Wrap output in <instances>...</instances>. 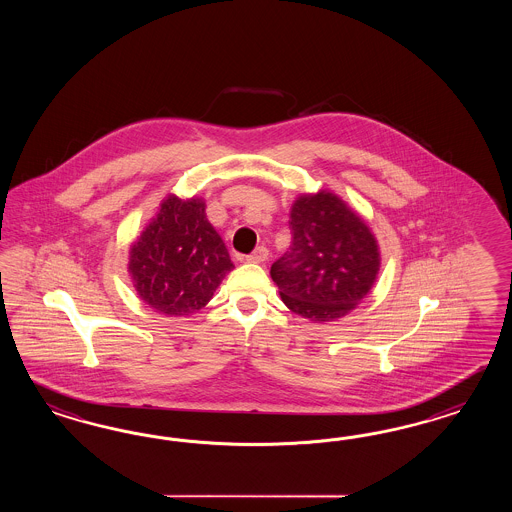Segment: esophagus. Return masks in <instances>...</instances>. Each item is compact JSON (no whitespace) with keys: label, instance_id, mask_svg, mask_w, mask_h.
Segmentation results:
<instances>
[{"label":"esophagus","instance_id":"34e87169","mask_svg":"<svg viewBox=\"0 0 512 512\" xmlns=\"http://www.w3.org/2000/svg\"><path fill=\"white\" fill-rule=\"evenodd\" d=\"M266 259H268V249L264 246H259L251 255L246 257V261H249V263H264Z\"/></svg>","mask_w":512,"mask_h":512}]
</instances>
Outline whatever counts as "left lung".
<instances>
[{"label":"left lung","instance_id":"1","mask_svg":"<svg viewBox=\"0 0 512 512\" xmlns=\"http://www.w3.org/2000/svg\"><path fill=\"white\" fill-rule=\"evenodd\" d=\"M289 227L293 244L270 268L283 304L313 323L355 310L381 266L377 240L364 219L321 189L293 202Z\"/></svg>","mask_w":512,"mask_h":512}]
</instances>
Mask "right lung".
Wrapping results in <instances>:
<instances>
[{
    "label": "right lung",
    "mask_w": 512,
    "mask_h": 512,
    "mask_svg": "<svg viewBox=\"0 0 512 512\" xmlns=\"http://www.w3.org/2000/svg\"><path fill=\"white\" fill-rule=\"evenodd\" d=\"M202 199L169 195L129 249V276L148 308L187 317L204 308L231 272L229 251Z\"/></svg>",
    "instance_id": "obj_1"
}]
</instances>
